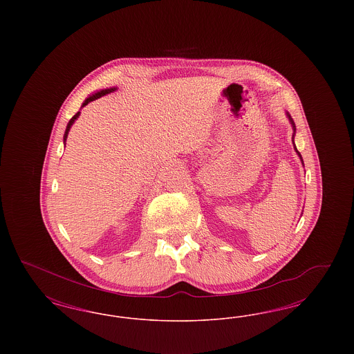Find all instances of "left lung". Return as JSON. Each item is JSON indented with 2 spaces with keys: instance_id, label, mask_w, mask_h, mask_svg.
<instances>
[{
  "instance_id": "obj_1",
  "label": "left lung",
  "mask_w": 354,
  "mask_h": 354,
  "mask_svg": "<svg viewBox=\"0 0 354 354\" xmlns=\"http://www.w3.org/2000/svg\"><path fill=\"white\" fill-rule=\"evenodd\" d=\"M286 115H288V118H289V120H290V124H292V127H293V131H296V126H295V122H293V119L290 118V115L286 113ZM293 138H295V133H293ZM295 145V143H293ZM295 150H296V152H297V155L300 156V159H301V162H303V158H301V153L300 152L297 151V149H296V146H295ZM304 165V162H303Z\"/></svg>"
}]
</instances>
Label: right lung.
<instances>
[{"label":"right lung","instance_id":"right-lung-1","mask_svg":"<svg viewBox=\"0 0 354 354\" xmlns=\"http://www.w3.org/2000/svg\"><path fill=\"white\" fill-rule=\"evenodd\" d=\"M117 88L115 87H111V88H104V90H101V91H98V93H95V94H93L91 97H88V98H86L84 100V103H82V107L86 106L87 103H90V102L95 101V100H98V98H101L103 95H106V94H109V93H113V91H115ZM80 111L73 117V118L68 120V126H66V131H65V135H64V142H66V138H68V131H70V129H71V126H73V123L75 122V119L80 117Z\"/></svg>","mask_w":354,"mask_h":354}]
</instances>
